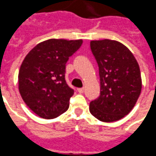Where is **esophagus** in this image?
<instances>
[{
  "label": "esophagus",
  "mask_w": 156,
  "mask_h": 156,
  "mask_svg": "<svg viewBox=\"0 0 156 156\" xmlns=\"http://www.w3.org/2000/svg\"><path fill=\"white\" fill-rule=\"evenodd\" d=\"M84 90H85V88H84V87H80V88H77V91H78L80 94H82V93L84 92Z\"/></svg>",
  "instance_id": "obj_1"
}]
</instances>
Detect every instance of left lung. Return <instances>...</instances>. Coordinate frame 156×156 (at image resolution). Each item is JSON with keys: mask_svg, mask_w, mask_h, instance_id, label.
Here are the masks:
<instances>
[{"mask_svg": "<svg viewBox=\"0 0 156 156\" xmlns=\"http://www.w3.org/2000/svg\"><path fill=\"white\" fill-rule=\"evenodd\" d=\"M99 66L100 95L90 102L91 114L102 122L123 119L134 107L142 90L138 63L127 47L116 40L90 42Z\"/></svg>", "mask_w": 156, "mask_h": 156, "instance_id": "obj_1", "label": "left lung"}]
</instances>
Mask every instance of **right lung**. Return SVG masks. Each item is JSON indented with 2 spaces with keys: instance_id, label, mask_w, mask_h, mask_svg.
I'll return each mask as SVG.
<instances>
[{
  "instance_id": "obj_1",
  "label": "right lung",
  "mask_w": 156,
  "mask_h": 156,
  "mask_svg": "<svg viewBox=\"0 0 156 156\" xmlns=\"http://www.w3.org/2000/svg\"><path fill=\"white\" fill-rule=\"evenodd\" d=\"M81 44L82 39H48L37 44L22 62L19 91L38 117L55 119L69 108L74 90L66 83V62Z\"/></svg>"
}]
</instances>
